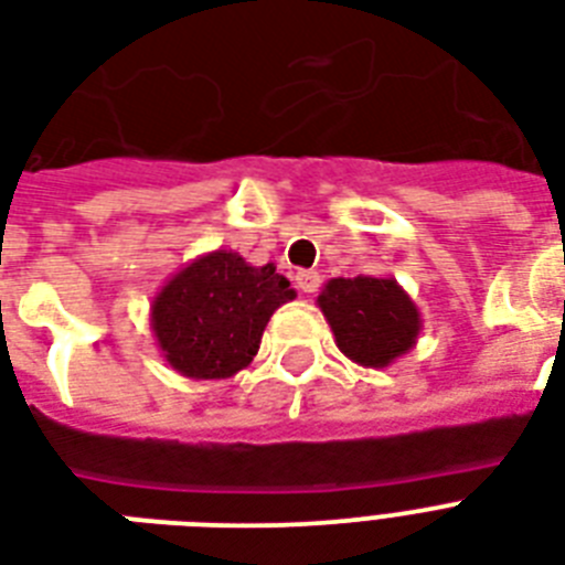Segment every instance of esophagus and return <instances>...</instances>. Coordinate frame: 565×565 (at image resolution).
<instances>
[{
    "mask_svg": "<svg viewBox=\"0 0 565 565\" xmlns=\"http://www.w3.org/2000/svg\"><path fill=\"white\" fill-rule=\"evenodd\" d=\"M319 273H310V269H305V273L296 275V287H299L301 292H317L319 290Z\"/></svg>",
    "mask_w": 565,
    "mask_h": 565,
    "instance_id": "1",
    "label": "esophagus"
}]
</instances>
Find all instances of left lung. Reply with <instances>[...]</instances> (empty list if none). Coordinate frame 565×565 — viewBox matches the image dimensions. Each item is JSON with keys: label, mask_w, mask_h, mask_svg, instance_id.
I'll return each mask as SVG.
<instances>
[{"label": "left lung", "mask_w": 565, "mask_h": 565, "mask_svg": "<svg viewBox=\"0 0 565 565\" xmlns=\"http://www.w3.org/2000/svg\"><path fill=\"white\" fill-rule=\"evenodd\" d=\"M317 305L337 349L366 370H384L419 340L422 313L395 278H331Z\"/></svg>", "instance_id": "left-lung-1"}]
</instances>
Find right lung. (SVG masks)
<instances>
[{"mask_svg":"<svg viewBox=\"0 0 565 565\" xmlns=\"http://www.w3.org/2000/svg\"><path fill=\"white\" fill-rule=\"evenodd\" d=\"M296 299L275 264L252 266L216 248L181 266L152 299L149 322L172 370L195 381H220L246 370L275 310Z\"/></svg>","mask_w":565,"mask_h":565,"instance_id":"add662e5","label":"right lung"}]
</instances>
